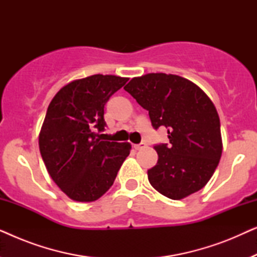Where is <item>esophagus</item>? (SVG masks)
I'll return each instance as SVG.
<instances>
[{
    "label": "esophagus",
    "instance_id": "esophagus-1",
    "mask_svg": "<svg viewBox=\"0 0 257 257\" xmlns=\"http://www.w3.org/2000/svg\"><path fill=\"white\" fill-rule=\"evenodd\" d=\"M147 145H146V143H140V144H138V145H135V149L136 150H144V149H145V147H146Z\"/></svg>",
    "mask_w": 257,
    "mask_h": 257
}]
</instances>
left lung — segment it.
Here are the masks:
<instances>
[{
  "mask_svg": "<svg viewBox=\"0 0 257 257\" xmlns=\"http://www.w3.org/2000/svg\"><path fill=\"white\" fill-rule=\"evenodd\" d=\"M124 89L149 111L154 130L167 128L170 143L154 146L159 158L147 171L153 188L180 200L205 187L222 153L220 118L208 96L191 80L166 73L137 77Z\"/></svg>",
  "mask_w": 257,
  "mask_h": 257,
  "instance_id": "left-lung-1",
  "label": "left lung"
}]
</instances>
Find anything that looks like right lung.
Segmentation results:
<instances>
[{
  "mask_svg": "<svg viewBox=\"0 0 257 257\" xmlns=\"http://www.w3.org/2000/svg\"><path fill=\"white\" fill-rule=\"evenodd\" d=\"M128 78L93 75L73 80L52 98L40 133V151L56 185L70 199L91 202L105 194L130 154L128 143L106 142L104 106Z\"/></svg>",
  "mask_w": 257,
  "mask_h": 257,
  "instance_id": "right-lung-1",
  "label": "right lung"
}]
</instances>
